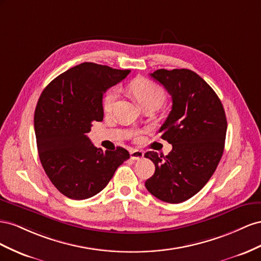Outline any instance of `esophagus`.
Masks as SVG:
<instances>
[{
	"label": "esophagus",
	"instance_id": "34e87169",
	"mask_svg": "<svg viewBox=\"0 0 261 261\" xmlns=\"http://www.w3.org/2000/svg\"><path fill=\"white\" fill-rule=\"evenodd\" d=\"M130 158L133 161L142 160L144 158V153L142 151H139V150H132L130 153Z\"/></svg>",
	"mask_w": 261,
	"mask_h": 261
}]
</instances>
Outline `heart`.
Listing matches in <instances>:
<instances>
[{"mask_svg": "<svg viewBox=\"0 0 261 261\" xmlns=\"http://www.w3.org/2000/svg\"><path fill=\"white\" fill-rule=\"evenodd\" d=\"M130 89L142 106L151 101H160L162 103L164 99H165V93H164L163 88L158 84H155L154 82H151L145 79H138L136 81H133L130 85ZM117 98H118L117 89L116 88L110 89V91L106 94L102 102L105 111H110L113 109Z\"/></svg>", "mask_w": 261, "mask_h": 261, "instance_id": "1", "label": "heart"}]
</instances>
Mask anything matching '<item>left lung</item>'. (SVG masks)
I'll use <instances>...</instances> for the list:
<instances>
[{"label":"left lung","instance_id":"left-lung-1","mask_svg":"<svg viewBox=\"0 0 261 261\" xmlns=\"http://www.w3.org/2000/svg\"><path fill=\"white\" fill-rule=\"evenodd\" d=\"M172 96V110L161 138L173 145L168 155L145 153L155 165L145 187L168 203H180L204 187L224 151L227 121L218 95L197 73L160 69L150 74Z\"/></svg>","mask_w":261,"mask_h":261}]
</instances>
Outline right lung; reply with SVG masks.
<instances>
[{"label": "right lung", "instance_id": "1", "mask_svg": "<svg viewBox=\"0 0 261 261\" xmlns=\"http://www.w3.org/2000/svg\"><path fill=\"white\" fill-rule=\"evenodd\" d=\"M129 73L84 62L42 91L34 117L37 147L44 172L65 197L84 200L97 195L130 158L120 146L102 152L87 137L93 123L103 118L102 94Z\"/></svg>", "mask_w": 261, "mask_h": 261}]
</instances>
